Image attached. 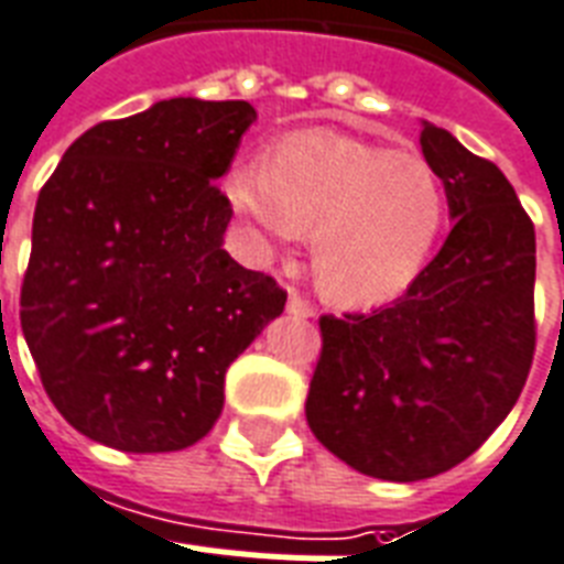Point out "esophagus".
Listing matches in <instances>:
<instances>
[{
	"instance_id": "obj_1",
	"label": "esophagus",
	"mask_w": 564,
	"mask_h": 564,
	"mask_svg": "<svg viewBox=\"0 0 564 564\" xmlns=\"http://www.w3.org/2000/svg\"><path fill=\"white\" fill-rule=\"evenodd\" d=\"M286 313L295 315V318H313L315 310H313V304L306 301V297H301L297 292H290V301H286Z\"/></svg>"
}]
</instances>
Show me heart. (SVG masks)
<instances>
[{
  "label": "heart",
  "mask_w": 564,
  "mask_h": 564,
  "mask_svg": "<svg viewBox=\"0 0 564 564\" xmlns=\"http://www.w3.org/2000/svg\"><path fill=\"white\" fill-rule=\"evenodd\" d=\"M228 199L267 249H290L310 228V263L324 295L370 306L423 272L446 219L441 176L423 155L306 132L267 164H237Z\"/></svg>",
  "instance_id": "obj_1"
}]
</instances>
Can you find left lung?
Here are the masks:
<instances>
[{"instance_id":"1","label":"left lung","mask_w":564,"mask_h":564,"mask_svg":"<svg viewBox=\"0 0 564 564\" xmlns=\"http://www.w3.org/2000/svg\"><path fill=\"white\" fill-rule=\"evenodd\" d=\"M446 187L448 231L405 295L373 313L322 315L306 423L370 478H434L505 423L535 350V231L496 164L423 123Z\"/></svg>"}]
</instances>
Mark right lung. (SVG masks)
Masks as SVG:
<instances>
[{
	"mask_svg": "<svg viewBox=\"0 0 564 564\" xmlns=\"http://www.w3.org/2000/svg\"><path fill=\"white\" fill-rule=\"evenodd\" d=\"M258 118L246 100H159L100 121L40 191L20 322L68 425L150 455L194 446L226 370L286 292L226 249L217 178Z\"/></svg>",
	"mask_w": 564,
	"mask_h": 564,
	"instance_id": "obj_1",
	"label": "right lung"
}]
</instances>
